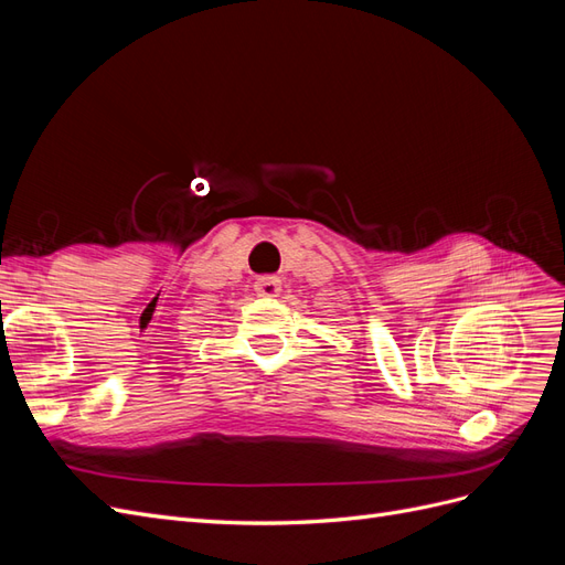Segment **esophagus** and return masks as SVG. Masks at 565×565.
<instances>
[{
	"label": "esophagus",
	"mask_w": 565,
	"mask_h": 565,
	"mask_svg": "<svg viewBox=\"0 0 565 565\" xmlns=\"http://www.w3.org/2000/svg\"><path fill=\"white\" fill-rule=\"evenodd\" d=\"M282 289V280L278 276H262L254 282V292L259 297H278Z\"/></svg>",
	"instance_id": "esophagus-1"
}]
</instances>
